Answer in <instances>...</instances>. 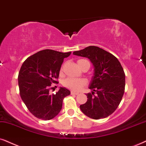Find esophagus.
<instances>
[{
    "mask_svg": "<svg viewBox=\"0 0 146 146\" xmlns=\"http://www.w3.org/2000/svg\"><path fill=\"white\" fill-rule=\"evenodd\" d=\"M71 95H77V94H79V93H78V92H75L71 91Z\"/></svg>",
    "mask_w": 146,
    "mask_h": 146,
    "instance_id": "34e87169",
    "label": "esophagus"
}]
</instances>
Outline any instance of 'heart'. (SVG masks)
I'll return each mask as SVG.
<instances>
[{
  "label": "heart",
  "instance_id": "heart-1",
  "mask_svg": "<svg viewBox=\"0 0 146 146\" xmlns=\"http://www.w3.org/2000/svg\"><path fill=\"white\" fill-rule=\"evenodd\" d=\"M77 65L81 69L84 67L86 64H88L90 68V62L88 60L86 59H79L77 61ZM62 68L60 69V72L62 73ZM86 85V81L83 79H76V78H67L64 79L63 82V86L68 89L73 90V91H79L82 88Z\"/></svg>",
  "mask_w": 146,
  "mask_h": 146
}]
</instances>
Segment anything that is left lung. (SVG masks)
Returning <instances> with one entry per match:
<instances>
[{"instance_id": "1", "label": "left lung", "mask_w": 146, "mask_h": 146, "mask_svg": "<svg viewBox=\"0 0 146 146\" xmlns=\"http://www.w3.org/2000/svg\"><path fill=\"white\" fill-rule=\"evenodd\" d=\"M73 54L89 58L94 66L89 86L92 93L86 94L88 99L80 105L81 110L93 119L108 117L117 109L124 94L125 75L121 63L114 55L94 46L75 51Z\"/></svg>"}]
</instances>
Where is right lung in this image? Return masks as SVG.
Masks as SVG:
<instances>
[{
	"instance_id": "1",
	"label": "right lung",
	"mask_w": 146,
	"mask_h": 146,
	"mask_svg": "<svg viewBox=\"0 0 146 146\" xmlns=\"http://www.w3.org/2000/svg\"><path fill=\"white\" fill-rule=\"evenodd\" d=\"M53 50L39 51L27 58L18 75L20 96L29 112L38 119L50 120L59 113L64 98L71 92L60 87L56 94H50L52 83L59 76L64 58L71 54Z\"/></svg>"
}]
</instances>
